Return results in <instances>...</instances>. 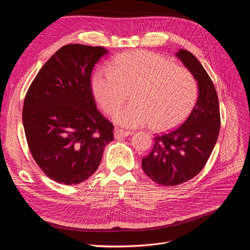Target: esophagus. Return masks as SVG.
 <instances>
[{
	"instance_id": "esophagus-1",
	"label": "esophagus",
	"mask_w": 250,
	"mask_h": 250,
	"mask_svg": "<svg viewBox=\"0 0 250 250\" xmlns=\"http://www.w3.org/2000/svg\"><path fill=\"white\" fill-rule=\"evenodd\" d=\"M131 132L130 131H124L122 129H116L114 136L116 139H120V138H123V137H127L128 135H130Z\"/></svg>"
}]
</instances>
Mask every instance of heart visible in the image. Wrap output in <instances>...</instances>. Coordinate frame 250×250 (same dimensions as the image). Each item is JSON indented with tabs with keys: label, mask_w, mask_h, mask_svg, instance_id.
I'll use <instances>...</instances> for the list:
<instances>
[{
	"label": "heart",
	"mask_w": 250,
	"mask_h": 250,
	"mask_svg": "<svg viewBox=\"0 0 250 250\" xmlns=\"http://www.w3.org/2000/svg\"><path fill=\"white\" fill-rule=\"evenodd\" d=\"M91 88L96 102L108 115L125 103L130 91L132 103L116 113L115 122L127 128L151 124L156 131L182 124L198 97L197 82L188 69L145 50L115 57L108 68L95 72Z\"/></svg>",
	"instance_id": "obj_1"
}]
</instances>
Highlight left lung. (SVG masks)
Returning a JSON list of instances; mask_svg holds the SVG:
<instances>
[{
  "label": "left lung",
  "instance_id": "1",
  "mask_svg": "<svg viewBox=\"0 0 250 250\" xmlns=\"http://www.w3.org/2000/svg\"><path fill=\"white\" fill-rule=\"evenodd\" d=\"M176 56L197 81V103L182 126L155 137L152 152L142 161L145 173L166 187L186 183L202 170L221 127L218 97L210 77L191 52L179 49Z\"/></svg>",
  "mask_w": 250,
  "mask_h": 250
}]
</instances>
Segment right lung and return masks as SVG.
<instances>
[{
  "instance_id": "add662e5",
  "label": "right lung",
  "mask_w": 250,
  "mask_h": 250,
  "mask_svg": "<svg viewBox=\"0 0 250 250\" xmlns=\"http://www.w3.org/2000/svg\"><path fill=\"white\" fill-rule=\"evenodd\" d=\"M104 47L68 44L49 58L29 86L22 122L29 151L43 172L66 186L90 177L114 141L113 124L98 112L91 73Z\"/></svg>"
}]
</instances>
